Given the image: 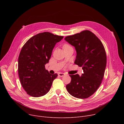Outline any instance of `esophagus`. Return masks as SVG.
Masks as SVG:
<instances>
[{
	"instance_id": "obj_1",
	"label": "esophagus",
	"mask_w": 124,
	"mask_h": 124,
	"mask_svg": "<svg viewBox=\"0 0 124 124\" xmlns=\"http://www.w3.org/2000/svg\"><path fill=\"white\" fill-rule=\"evenodd\" d=\"M58 76H60V77H63L65 76V74L64 73H58Z\"/></svg>"
}]
</instances>
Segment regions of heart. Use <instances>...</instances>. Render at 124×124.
<instances>
[{
    "label": "heart",
    "mask_w": 124,
    "mask_h": 124,
    "mask_svg": "<svg viewBox=\"0 0 124 124\" xmlns=\"http://www.w3.org/2000/svg\"><path fill=\"white\" fill-rule=\"evenodd\" d=\"M68 46V45H65L64 46Z\"/></svg>",
    "instance_id": "b5f03b06"
}]
</instances>
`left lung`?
<instances>
[{
    "instance_id": "1",
    "label": "left lung",
    "mask_w": 124,
    "mask_h": 124,
    "mask_svg": "<svg viewBox=\"0 0 124 124\" xmlns=\"http://www.w3.org/2000/svg\"><path fill=\"white\" fill-rule=\"evenodd\" d=\"M75 47V63L81 67V76L70 75L71 81L66 85L70 95L79 99H86L98 89L103 79L107 65V55L100 39L92 32L84 30L65 38Z\"/></svg>"
}]
</instances>
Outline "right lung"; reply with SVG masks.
Instances as JSON below:
<instances>
[{
	"label": "right lung",
	"mask_w": 124,
	"mask_h": 124,
	"mask_svg": "<svg viewBox=\"0 0 124 124\" xmlns=\"http://www.w3.org/2000/svg\"><path fill=\"white\" fill-rule=\"evenodd\" d=\"M63 36L48 32L29 39L22 48L18 58V73L21 84L29 95L39 97L50 90L57 74L51 75L45 69L52 51Z\"/></svg>",
	"instance_id": "add662e5"
}]
</instances>
